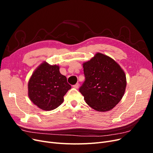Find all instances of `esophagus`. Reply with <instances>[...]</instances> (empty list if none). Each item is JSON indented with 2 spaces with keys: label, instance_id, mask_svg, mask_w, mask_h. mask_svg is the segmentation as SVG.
Wrapping results in <instances>:
<instances>
[{
  "label": "esophagus",
  "instance_id": "esophagus-1",
  "mask_svg": "<svg viewBox=\"0 0 153 153\" xmlns=\"http://www.w3.org/2000/svg\"><path fill=\"white\" fill-rule=\"evenodd\" d=\"M73 87L75 88V89H78V87H79V84H78V83H76L75 85H73Z\"/></svg>",
  "mask_w": 153,
  "mask_h": 153
}]
</instances>
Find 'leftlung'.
Wrapping results in <instances>:
<instances>
[{"mask_svg":"<svg viewBox=\"0 0 153 153\" xmlns=\"http://www.w3.org/2000/svg\"><path fill=\"white\" fill-rule=\"evenodd\" d=\"M85 80L79 91L86 103L98 112L112 110L121 100L126 87L125 73L113 59L97 53L83 63Z\"/></svg>","mask_w":153,"mask_h":153,"instance_id":"1","label":"left lung"}]
</instances>
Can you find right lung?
Listing matches in <instances>:
<instances>
[{"instance_id":"1","label":"right lung","mask_w":153,"mask_h":153,"mask_svg":"<svg viewBox=\"0 0 153 153\" xmlns=\"http://www.w3.org/2000/svg\"><path fill=\"white\" fill-rule=\"evenodd\" d=\"M59 68L56 64L50 65L44 61L35 69L29 80V98L41 110L50 111L57 108L71 88Z\"/></svg>"}]
</instances>
